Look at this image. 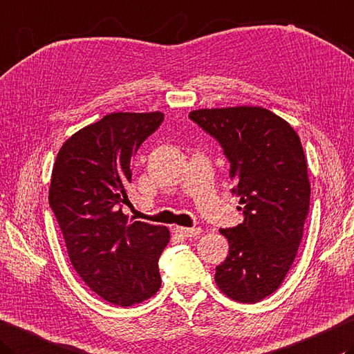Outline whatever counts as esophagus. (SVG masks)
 Masks as SVG:
<instances>
[{
    "mask_svg": "<svg viewBox=\"0 0 354 354\" xmlns=\"http://www.w3.org/2000/svg\"><path fill=\"white\" fill-rule=\"evenodd\" d=\"M175 232L184 238H195L201 233L199 227H175Z\"/></svg>",
    "mask_w": 354,
    "mask_h": 354,
    "instance_id": "esophagus-1",
    "label": "esophagus"
}]
</instances>
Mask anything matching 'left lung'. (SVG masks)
Masks as SVG:
<instances>
[{
  "mask_svg": "<svg viewBox=\"0 0 354 354\" xmlns=\"http://www.w3.org/2000/svg\"><path fill=\"white\" fill-rule=\"evenodd\" d=\"M223 145L244 223L221 228L228 254L214 282L236 302L276 292L299 248L310 205L307 159L290 124L258 106L198 109L189 115Z\"/></svg>",
  "mask_w": 354,
  "mask_h": 354,
  "instance_id": "8db88e82",
  "label": "left lung"
}]
</instances>
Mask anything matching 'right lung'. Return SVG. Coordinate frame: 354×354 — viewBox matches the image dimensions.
I'll list each match as a JSON object with an SVG mask.
<instances>
[{"mask_svg":"<svg viewBox=\"0 0 354 354\" xmlns=\"http://www.w3.org/2000/svg\"><path fill=\"white\" fill-rule=\"evenodd\" d=\"M164 120L161 112H116L73 133L53 164L48 204L75 272L104 301L131 307L161 287L158 261L170 241L164 225L130 221V162Z\"/></svg>","mask_w":354,"mask_h":354,"instance_id":"obj_1","label":"right lung"}]
</instances>
